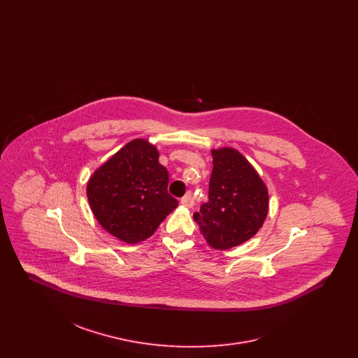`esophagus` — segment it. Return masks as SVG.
Instances as JSON below:
<instances>
[{
	"label": "esophagus",
	"mask_w": 358,
	"mask_h": 358,
	"mask_svg": "<svg viewBox=\"0 0 358 358\" xmlns=\"http://www.w3.org/2000/svg\"><path fill=\"white\" fill-rule=\"evenodd\" d=\"M181 205H184V206H187V208H192L193 205H194V200H193V196L190 194V193H187L185 194L182 199H181Z\"/></svg>",
	"instance_id": "1"
}]
</instances>
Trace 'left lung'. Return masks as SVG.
I'll list each match as a JSON object with an SVG mask.
<instances>
[{
	"mask_svg": "<svg viewBox=\"0 0 358 358\" xmlns=\"http://www.w3.org/2000/svg\"><path fill=\"white\" fill-rule=\"evenodd\" d=\"M209 200L193 215L208 245L229 250L254 238L268 213V189L234 148L212 150Z\"/></svg>",
	"mask_w": 358,
	"mask_h": 358,
	"instance_id": "1",
	"label": "left lung"
}]
</instances>
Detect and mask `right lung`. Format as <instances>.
<instances>
[{"instance_id": "1", "label": "right lung", "mask_w": 358, "mask_h": 358, "mask_svg": "<svg viewBox=\"0 0 358 358\" xmlns=\"http://www.w3.org/2000/svg\"><path fill=\"white\" fill-rule=\"evenodd\" d=\"M149 141L126 143L90 177L87 197L95 219L129 244L150 238L178 201L168 193L169 174Z\"/></svg>"}]
</instances>
